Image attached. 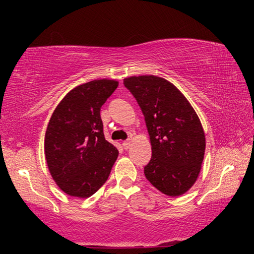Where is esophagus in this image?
Listing matches in <instances>:
<instances>
[{
	"mask_svg": "<svg viewBox=\"0 0 254 254\" xmlns=\"http://www.w3.org/2000/svg\"><path fill=\"white\" fill-rule=\"evenodd\" d=\"M130 145H131V141L130 140H127V141H124L123 142V147H124V149H126V150H128V149L130 148Z\"/></svg>",
	"mask_w": 254,
	"mask_h": 254,
	"instance_id": "34e87169",
	"label": "esophagus"
}]
</instances>
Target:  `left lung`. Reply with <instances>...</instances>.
Here are the masks:
<instances>
[{
	"label": "left lung",
	"mask_w": 254,
	"mask_h": 254,
	"mask_svg": "<svg viewBox=\"0 0 254 254\" xmlns=\"http://www.w3.org/2000/svg\"><path fill=\"white\" fill-rule=\"evenodd\" d=\"M124 84L136 98L151 143L144 175L169 196L186 193L199 177L206 136L193 106L168 79L154 75L131 76Z\"/></svg>",
	"instance_id": "8db88e82"
}]
</instances>
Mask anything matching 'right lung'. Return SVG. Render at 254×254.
<instances>
[{
    "label": "right lung",
    "instance_id": "right-lung-1",
    "mask_svg": "<svg viewBox=\"0 0 254 254\" xmlns=\"http://www.w3.org/2000/svg\"><path fill=\"white\" fill-rule=\"evenodd\" d=\"M116 79H95L70 90L52 114L45 157L52 178L70 196L95 194L109 178L119 151L105 140L100 107L118 88Z\"/></svg>",
    "mask_w": 254,
    "mask_h": 254
}]
</instances>
